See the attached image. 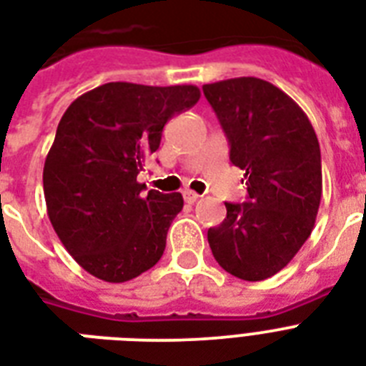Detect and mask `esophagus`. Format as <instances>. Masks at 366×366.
I'll use <instances>...</instances> for the list:
<instances>
[{
    "label": "esophagus",
    "instance_id": "34e87169",
    "mask_svg": "<svg viewBox=\"0 0 366 366\" xmlns=\"http://www.w3.org/2000/svg\"><path fill=\"white\" fill-rule=\"evenodd\" d=\"M197 199H199V195L195 194V192H189V189H186V192H184V201H186V203H189V205H192V203H195Z\"/></svg>",
    "mask_w": 366,
    "mask_h": 366
}]
</instances>
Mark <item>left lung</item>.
Returning <instances> with one entry per match:
<instances>
[{
  "instance_id": "obj_1",
  "label": "left lung",
  "mask_w": 366,
  "mask_h": 366,
  "mask_svg": "<svg viewBox=\"0 0 366 366\" xmlns=\"http://www.w3.org/2000/svg\"><path fill=\"white\" fill-rule=\"evenodd\" d=\"M203 93L247 180V201L226 203L224 222L207 239L226 272L264 281L312 234L323 192L317 134L289 94L258 77L209 83Z\"/></svg>"
}]
</instances>
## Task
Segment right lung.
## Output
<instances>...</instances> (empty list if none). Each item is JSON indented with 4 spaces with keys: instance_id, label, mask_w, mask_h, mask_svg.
<instances>
[{
    "instance_id": "add662e5",
    "label": "right lung",
    "mask_w": 366,
    "mask_h": 366,
    "mask_svg": "<svg viewBox=\"0 0 366 366\" xmlns=\"http://www.w3.org/2000/svg\"><path fill=\"white\" fill-rule=\"evenodd\" d=\"M195 85L114 81L68 106L43 167L49 220L74 260L94 277L125 283L163 256L184 199L137 182L174 114L199 100Z\"/></svg>"
}]
</instances>
